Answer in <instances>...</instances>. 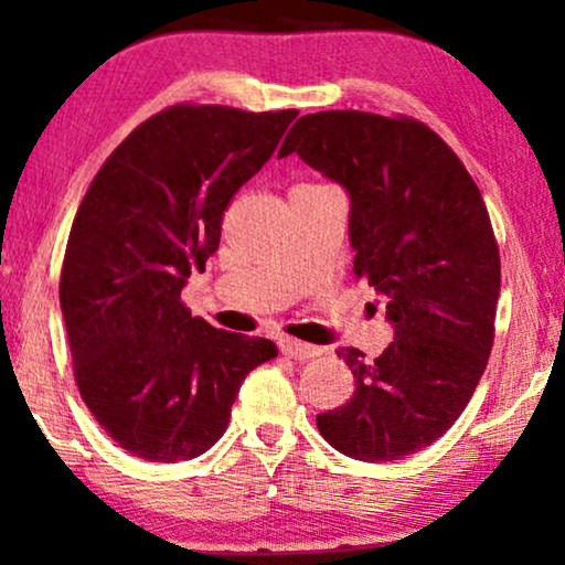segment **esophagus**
I'll return each mask as SVG.
<instances>
[{
	"label": "esophagus",
	"mask_w": 565,
	"mask_h": 565,
	"mask_svg": "<svg viewBox=\"0 0 565 565\" xmlns=\"http://www.w3.org/2000/svg\"><path fill=\"white\" fill-rule=\"evenodd\" d=\"M280 352L290 360H311V358H319V354H321L319 347L298 342V339H290V337L280 339Z\"/></svg>",
	"instance_id": "esophagus-1"
}]
</instances>
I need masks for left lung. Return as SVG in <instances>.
<instances>
[{"mask_svg":"<svg viewBox=\"0 0 565 565\" xmlns=\"http://www.w3.org/2000/svg\"><path fill=\"white\" fill-rule=\"evenodd\" d=\"M292 151L350 192L354 275L393 323L381 358L339 352L354 396L316 427L354 460L406 458L452 427L491 354L501 259L481 190L458 153L406 115H303L277 157Z\"/></svg>","mask_w":565,"mask_h":565,"instance_id":"left-lung-1","label":"left lung"}]
</instances>
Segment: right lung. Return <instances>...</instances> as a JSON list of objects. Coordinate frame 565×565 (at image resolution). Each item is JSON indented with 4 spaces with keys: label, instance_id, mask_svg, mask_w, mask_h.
I'll return each mask as SVG.
<instances>
[{
    "label": "right lung",
    "instance_id": "right-lung-1",
    "mask_svg": "<svg viewBox=\"0 0 565 565\" xmlns=\"http://www.w3.org/2000/svg\"><path fill=\"white\" fill-rule=\"evenodd\" d=\"M296 115L167 107L107 157L76 211L58 285L74 381L130 455L177 462L211 450L244 377L277 358L269 339L192 319L180 296Z\"/></svg>",
    "mask_w": 565,
    "mask_h": 565
}]
</instances>
